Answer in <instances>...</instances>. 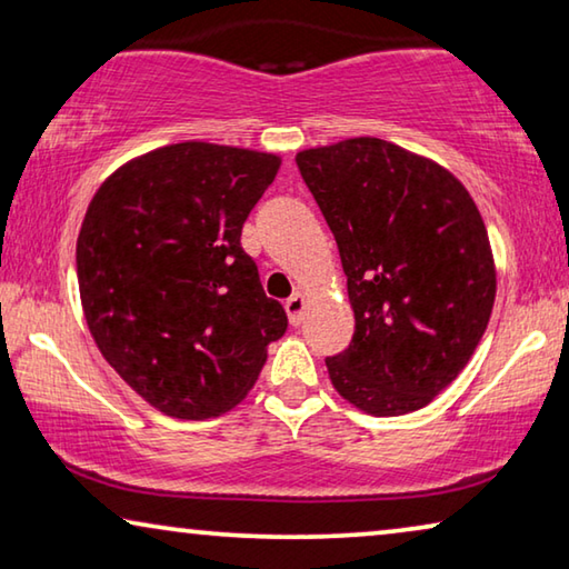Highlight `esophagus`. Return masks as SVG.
I'll use <instances>...</instances> for the list:
<instances>
[{
	"label": "esophagus",
	"instance_id": "34e87169",
	"mask_svg": "<svg viewBox=\"0 0 569 569\" xmlns=\"http://www.w3.org/2000/svg\"><path fill=\"white\" fill-rule=\"evenodd\" d=\"M284 310H287V315H290L292 326H300L302 315H305V297L300 292H295L290 300L284 302Z\"/></svg>",
	"mask_w": 569,
	"mask_h": 569
}]
</instances>
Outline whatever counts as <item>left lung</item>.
Wrapping results in <instances>:
<instances>
[{"instance_id": "8db88e82", "label": "left lung", "mask_w": 569, "mask_h": 569, "mask_svg": "<svg viewBox=\"0 0 569 569\" xmlns=\"http://www.w3.org/2000/svg\"><path fill=\"white\" fill-rule=\"evenodd\" d=\"M336 236L356 333L326 366L338 395L397 417L466 369L493 310L496 272L473 198L448 170L376 137L297 154Z\"/></svg>"}]
</instances>
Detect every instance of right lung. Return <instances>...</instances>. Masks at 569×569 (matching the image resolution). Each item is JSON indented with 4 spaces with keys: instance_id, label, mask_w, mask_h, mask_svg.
I'll return each mask as SVG.
<instances>
[{
    "instance_id": "add662e5",
    "label": "right lung",
    "mask_w": 569,
    "mask_h": 569,
    "mask_svg": "<svg viewBox=\"0 0 569 569\" xmlns=\"http://www.w3.org/2000/svg\"><path fill=\"white\" fill-rule=\"evenodd\" d=\"M279 157L182 142L99 188L76 247L89 330L139 397L178 419L229 412L254 387L287 312L241 247Z\"/></svg>"
}]
</instances>
